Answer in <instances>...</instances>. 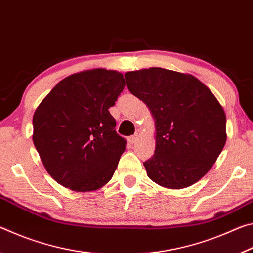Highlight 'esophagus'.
Here are the masks:
<instances>
[{
	"mask_svg": "<svg viewBox=\"0 0 253 253\" xmlns=\"http://www.w3.org/2000/svg\"><path fill=\"white\" fill-rule=\"evenodd\" d=\"M137 137H138V135L135 134V135L130 136V137H129V139H128V140H129V143H130V144H134V143L136 142V140H137Z\"/></svg>",
	"mask_w": 253,
	"mask_h": 253,
	"instance_id": "34e87169",
	"label": "esophagus"
}]
</instances>
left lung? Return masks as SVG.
<instances>
[{
  "instance_id": "left-lung-1",
  "label": "left lung",
  "mask_w": 253,
  "mask_h": 253,
  "mask_svg": "<svg viewBox=\"0 0 253 253\" xmlns=\"http://www.w3.org/2000/svg\"><path fill=\"white\" fill-rule=\"evenodd\" d=\"M132 95L155 118L156 147L144 162L148 177L184 188L207 174L226 140L224 110L211 90L191 75L151 68L125 75Z\"/></svg>"
}]
</instances>
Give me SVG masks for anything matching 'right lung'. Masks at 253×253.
<instances>
[{"instance_id":"add662e5","label":"right lung","mask_w":253,"mask_h":253,"mask_svg":"<svg viewBox=\"0 0 253 253\" xmlns=\"http://www.w3.org/2000/svg\"><path fill=\"white\" fill-rule=\"evenodd\" d=\"M121 72L106 69L67 77L33 115V144L45 169L62 186L97 190L113 177L126 139L109 108L124 90Z\"/></svg>"}]
</instances>
